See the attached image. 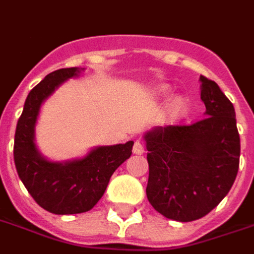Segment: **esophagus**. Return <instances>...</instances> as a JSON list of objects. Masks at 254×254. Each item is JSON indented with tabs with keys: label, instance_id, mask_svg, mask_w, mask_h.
Instances as JSON below:
<instances>
[{
	"label": "esophagus",
	"instance_id": "1",
	"mask_svg": "<svg viewBox=\"0 0 254 254\" xmlns=\"http://www.w3.org/2000/svg\"><path fill=\"white\" fill-rule=\"evenodd\" d=\"M132 151H134V154H138V155H142V154H144V147H143L142 142H139V140H136V142L134 143V147H132Z\"/></svg>",
	"mask_w": 254,
	"mask_h": 254
}]
</instances>
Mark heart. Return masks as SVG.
<instances>
[{"instance_id": "1", "label": "heart", "mask_w": 254, "mask_h": 254, "mask_svg": "<svg viewBox=\"0 0 254 254\" xmlns=\"http://www.w3.org/2000/svg\"><path fill=\"white\" fill-rule=\"evenodd\" d=\"M158 92L165 93L166 89L162 88V87H161ZM186 108H188V103H186V100H185L184 98H175L170 104L171 115H173V116H181L182 114H185Z\"/></svg>"}]
</instances>
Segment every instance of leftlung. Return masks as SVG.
<instances>
[{"instance_id":"8db88e82","label":"left lung","mask_w":254,"mask_h":254,"mask_svg":"<svg viewBox=\"0 0 254 254\" xmlns=\"http://www.w3.org/2000/svg\"><path fill=\"white\" fill-rule=\"evenodd\" d=\"M199 80L205 118L190 126L155 127L144 135L148 201L158 213L179 222L210 213L233 186L240 165L233 104L215 81L205 76Z\"/></svg>"}]
</instances>
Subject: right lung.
<instances>
[{"mask_svg":"<svg viewBox=\"0 0 254 254\" xmlns=\"http://www.w3.org/2000/svg\"><path fill=\"white\" fill-rule=\"evenodd\" d=\"M79 68H63L49 73L28 95L14 135V163L22 184L40 206L53 214H79L91 210L106 191L114 171L132 154L134 142L100 146L81 159L51 162L34 143V126L40 107Z\"/></svg>","mask_w":254,"mask_h":254,"instance_id":"obj_1","label":"right lung"}]
</instances>
